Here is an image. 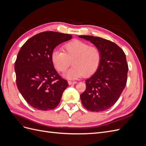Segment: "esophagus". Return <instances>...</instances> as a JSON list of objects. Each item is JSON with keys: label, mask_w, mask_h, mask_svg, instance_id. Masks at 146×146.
<instances>
[{"label": "esophagus", "mask_w": 146, "mask_h": 146, "mask_svg": "<svg viewBox=\"0 0 146 146\" xmlns=\"http://www.w3.org/2000/svg\"><path fill=\"white\" fill-rule=\"evenodd\" d=\"M77 82H72V81H69L68 84L69 85H72L74 84H76Z\"/></svg>", "instance_id": "34e87169"}]
</instances>
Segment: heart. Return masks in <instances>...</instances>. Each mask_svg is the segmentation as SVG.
<instances>
[{"instance_id": "1", "label": "heart", "mask_w": 146, "mask_h": 146, "mask_svg": "<svg viewBox=\"0 0 146 146\" xmlns=\"http://www.w3.org/2000/svg\"><path fill=\"white\" fill-rule=\"evenodd\" d=\"M63 51L53 50L51 61L60 72H64L72 61L73 67L64 74L66 78L76 80L83 76L90 77L98 70L102 59V53L98 47L74 39L65 44Z\"/></svg>"}]
</instances>
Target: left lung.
Returning <instances> with one entry per match:
<instances>
[{
    "label": "left lung",
    "mask_w": 146,
    "mask_h": 146,
    "mask_svg": "<svg viewBox=\"0 0 146 146\" xmlns=\"http://www.w3.org/2000/svg\"><path fill=\"white\" fill-rule=\"evenodd\" d=\"M78 37L90 41L102 53L98 70L85 81L86 88L80 94L82 103L90 111H105L116 102L126 85L129 68L125 54L107 39L86 35Z\"/></svg>",
    "instance_id": "obj_1"
}]
</instances>
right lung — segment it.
<instances>
[{
  "instance_id": "1",
  "label": "right lung",
  "mask_w": 146,
  "mask_h": 146,
  "mask_svg": "<svg viewBox=\"0 0 146 146\" xmlns=\"http://www.w3.org/2000/svg\"><path fill=\"white\" fill-rule=\"evenodd\" d=\"M71 35L56 32L39 33L22 46L15 64L17 87L26 102L42 111L53 110L59 104L69 85L54 68L51 54Z\"/></svg>"
}]
</instances>
